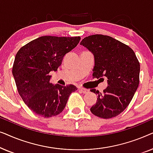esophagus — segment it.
<instances>
[{
	"label": "esophagus",
	"instance_id": "obj_1",
	"mask_svg": "<svg viewBox=\"0 0 153 153\" xmlns=\"http://www.w3.org/2000/svg\"><path fill=\"white\" fill-rule=\"evenodd\" d=\"M79 91L81 92V93H88V90L83 88H79Z\"/></svg>",
	"mask_w": 153,
	"mask_h": 153
}]
</instances>
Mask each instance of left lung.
Listing matches in <instances>:
<instances>
[{
    "label": "left lung",
    "instance_id": "8db88e82",
    "mask_svg": "<svg viewBox=\"0 0 153 153\" xmlns=\"http://www.w3.org/2000/svg\"><path fill=\"white\" fill-rule=\"evenodd\" d=\"M80 45L94 55V78L108 79L102 93L91 90L97 95L91 111L102 118L117 116L127 107L139 86L140 64L135 53L129 46L107 35H90Z\"/></svg>",
    "mask_w": 153,
    "mask_h": 153
}]
</instances>
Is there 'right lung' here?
Wrapping results in <instances>:
<instances>
[{
  "mask_svg": "<svg viewBox=\"0 0 153 153\" xmlns=\"http://www.w3.org/2000/svg\"><path fill=\"white\" fill-rule=\"evenodd\" d=\"M80 37L42 36L19 50L12 68L18 92L24 103L44 118L57 116L77 88L50 83L49 72L57 71L62 58L75 48Z\"/></svg>",
  "mask_w": 153,
  "mask_h": 153,
  "instance_id": "obj_1",
  "label": "right lung"
}]
</instances>
